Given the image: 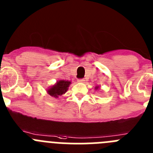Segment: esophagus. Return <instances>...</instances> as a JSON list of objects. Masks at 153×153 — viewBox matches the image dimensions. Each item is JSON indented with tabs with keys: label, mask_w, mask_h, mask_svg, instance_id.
<instances>
[{
	"label": "esophagus",
	"mask_w": 153,
	"mask_h": 153,
	"mask_svg": "<svg viewBox=\"0 0 153 153\" xmlns=\"http://www.w3.org/2000/svg\"><path fill=\"white\" fill-rule=\"evenodd\" d=\"M78 82H79V83H84L85 80H84V79H78Z\"/></svg>",
	"instance_id": "1"
}]
</instances>
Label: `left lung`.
<instances>
[{"label":"left lung","instance_id":"1","mask_svg":"<svg viewBox=\"0 0 153 153\" xmlns=\"http://www.w3.org/2000/svg\"><path fill=\"white\" fill-rule=\"evenodd\" d=\"M99 88H100V86H96V87H95V90H98Z\"/></svg>","mask_w":153,"mask_h":153}]
</instances>
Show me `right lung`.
<instances>
[{"instance_id": "obj_1", "label": "right lung", "mask_w": 153, "mask_h": 153, "mask_svg": "<svg viewBox=\"0 0 153 153\" xmlns=\"http://www.w3.org/2000/svg\"><path fill=\"white\" fill-rule=\"evenodd\" d=\"M71 84V82L69 80H64V79H60L56 81L55 84L50 86L47 90V93L49 94L51 97L58 98L60 96L66 93V92L68 90L69 86Z\"/></svg>"}]
</instances>
